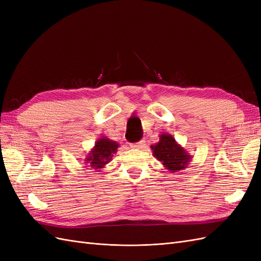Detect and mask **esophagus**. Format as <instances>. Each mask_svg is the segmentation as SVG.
Wrapping results in <instances>:
<instances>
[{
  "mask_svg": "<svg viewBox=\"0 0 261 261\" xmlns=\"http://www.w3.org/2000/svg\"><path fill=\"white\" fill-rule=\"evenodd\" d=\"M133 148H135V149H144L145 147H146V141L145 140H141V141H139V143H137V144H135V145H133L132 146Z\"/></svg>",
  "mask_w": 261,
  "mask_h": 261,
  "instance_id": "1",
  "label": "esophagus"
}]
</instances>
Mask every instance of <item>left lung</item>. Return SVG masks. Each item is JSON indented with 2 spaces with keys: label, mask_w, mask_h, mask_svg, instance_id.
Here are the masks:
<instances>
[{
  "label": "left lung",
  "mask_w": 261,
  "mask_h": 261,
  "mask_svg": "<svg viewBox=\"0 0 261 261\" xmlns=\"http://www.w3.org/2000/svg\"><path fill=\"white\" fill-rule=\"evenodd\" d=\"M153 155L161 161L164 168L170 172H177L187 167L192 155L180 147L170 134L160 135L159 143L151 146Z\"/></svg>",
  "instance_id": "left-lung-1"
}]
</instances>
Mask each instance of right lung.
Instances as JSON below:
<instances>
[{
  "mask_svg": "<svg viewBox=\"0 0 261 261\" xmlns=\"http://www.w3.org/2000/svg\"><path fill=\"white\" fill-rule=\"evenodd\" d=\"M118 147L120 145L111 139L107 137L99 138L85 161L86 163H89L90 167L94 170L103 169L106 164L112 160L113 153H116Z\"/></svg>",
  "mask_w": 261,
  "mask_h": 261,
  "instance_id": "add662e5",
  "label": "right lung"
}]
</instances>
